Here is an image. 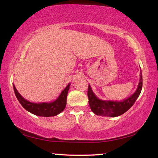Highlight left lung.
<instances>
[{"instance_id":"obj_1","label":"left lung","mask_w":158,"mask_h":158,"mask_svg":"<svg viewBox=\"0 0 158 158\" xmlns=\"http://www.w3.org/2000/svg\"><path fill=\"white\" fill-rule=\"evenodd\" d=\"M141 89H142V73L140 70L139 82L137 89L133 94L122 101H111L102 100L99 99L93 93V90L89 84L88 89V98L89 103L91 111L98 116L116 117L121 116L131 108L135 101L139 96Z\"/></svg>"}]
</instances>
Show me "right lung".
Wrapping results in <instances>:
<instances>
[{"mask_svg":"<svg viewBox=\"0 0 158 158\" xmlns=\"http://www.w3.org/2000/svg\"><path fill=\"white\" fill-rule=\"evenodd\" d=\"M70 84V83H69L63 91L60 93V95L58 96L56 100L50 102L35 103L26 100L19 94V93L15 88V84H13V88H14V91L17 100L26 111L38 116L51 117L56 116L65 109L67 95H68Z\"/></svg>","mask_w":158,"mask_h":158,"instance_id":"obj_1","label":"right lung"}]
</instances>
